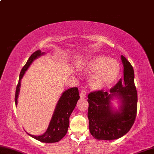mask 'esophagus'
I'll list each match as a JSON object with an SVG mask.
<instances>
[{"label": "esophagus", "mask_w": 154, "mask_h": 154, "mask_svg": "<svg viewBox=\"0 0 154 154\" xmlns=\"http://www.w3.org/2000/svg\"><path fill=\"white\" fill-rule=\"evenodd\" d=\"M80 98L81 99H85L86 98V97H87V93H86V91L85 90H82L81 92H80Z\"/></svg>", "instance_id": "34e87169"}]
</instances>
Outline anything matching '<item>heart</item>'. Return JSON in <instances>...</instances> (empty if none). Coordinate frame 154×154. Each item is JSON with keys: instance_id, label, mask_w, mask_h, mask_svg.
<instances>
[{"instance_id": "1", "label": "heart", "mask_w": 154, "mask_h": 154, "mask_svg": "<svg viewBox=\"0 0 154 154\" xmlns=\"http://www.w3.org/2000/svg\"><path fill=\"white\" fill-rule=\"evenodd\" d=\"M120 70V64L118 61L105 55H96L88 59L82 72L85 76H91V89L99 91L111 87L118 79Z\"/></svg>"}]
</instances>
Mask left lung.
Masks as SVG:
<instances>
[{
    "label": "left lung",
    "instance_id": "1",
    "mask_svg": "<svg viewBox=\"0 0 154 154\" xmlns=\"http://www.w3.org/2000/svg\"><path fill=\"white\" fill-rule=\"evenodd\" d=\"M124 80H120L109 93L103 91L88 95L89 131L97 140L118 139L130 131L135 120L137 109V92L134 86L133 66L123 55ZM119 102L118 108L112 101Z\"/></svg>",
    "mask_w": 154,
    "mask_h": 154
}]
</instances>
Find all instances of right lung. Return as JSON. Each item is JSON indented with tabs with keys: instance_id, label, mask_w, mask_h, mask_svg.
<instances>
[{
	"instance_id": "1",
	"label": "right lung",
	"mask_w": 154,
	"mask_h": 154,
	"mask_svg": "<svg viewBox=\"0 0 154 154\" xmlns=\"http://www.w3.org/2000/svg\"><path fill=\"white\" fill-rule=\"evenodd\" d=\"M45 52H41L38 50L32 53L29 57L28 61L21 69L20 74V79L16 88L15 92V105L17 106L18 103V97L20 95L21 80L28 70L29 67L34 60L42 55H45ZM80 99L79 89L76 87L68 88L62 93L57 103L56 104L55 110L48 125V128L44 133L40 135H32L28 133L32 138L42 143H56L60 141L66 135L69 123V116L74 109L79 99Z\"/></svg>"
}]
</instances>
